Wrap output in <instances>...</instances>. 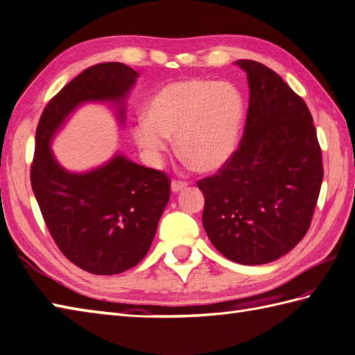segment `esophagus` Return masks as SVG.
<instances>
[{
  "mask_svg": "<svg viewBox=\"0 0 355 355\" xmlns=\"http://www.w3.org/2000/svg\"><path fill=\"white\" fill-rule=\"evenodd\" d=\"M185 187H187L185 182H180V180H173V182H171V191L173 193H179V191H182Z\"/></svg>",
  "mask_w": 355,
  "mask_h": 355,
  "instance_id": "esophagus-1",
  "label": "esophagus"
}]
</instances>
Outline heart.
I'll return each mask as SVG.
<instances>
[{"label": "heart", "mask_w": 355, "mask_h": 355, "mask_svg": "<svg viewBox=\"0 0 355 355\" xmlns=\"http://www.w3.org/2000/svg\"><path fill=\"white\" fill-rule=\"evenodd\" d=\"M245 103L236 85L227 81L190 78L159 89L135 122L136 146L159 161L176 137L180 157L202 173L225 167L237 148Z\"/></svg>", "instance_id": "b5f03b06"}]
</instances>
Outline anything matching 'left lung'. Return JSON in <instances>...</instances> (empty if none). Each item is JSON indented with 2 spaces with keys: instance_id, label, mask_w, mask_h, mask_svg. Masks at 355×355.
I'll use <instances>...</instances> for the list:
<instances>
[{
  "instance_id": "left-lung-1",
  "label": "left lung",
  "mask_w": 355,
  "mask_h": 355,
  "mask_svg": "<svg viewBox=\"0 0 355 355\" xmlns=\"http://www.w3.org/2000/svg\"><path fill=\"white\" fill-rule=\"evenodd\" d=\"M247 73L250 105L241 147L218 175L202 179V223L220 254L242 265L282 257L309 228L319 199L322 150L308 107L263 64Z\"/></svg>"
}]
</instances>
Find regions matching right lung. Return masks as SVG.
I'll return each mask as SVG.
<instances>
[{
  "mask_svg": "<svg viewBox=\"0 0 355 355\" xmlns=\"http://www.w3.org/2000/svg\"><path fill=\"white\" fill-rule=\"evenodd\" d=\"M137 78L122 62L87 69L50 101L36 128L31 180L42 218L62 254L92 274L124 272L146 257L170 200V180L121 153L92 170L70 171L50 146L87 103L113 105L124 124Z\"/></svg>",
  "mask_w": 355,
  "mask_h": 355,
  "instance_id": "1",
  "label": "right lung"
}]
</instances>
